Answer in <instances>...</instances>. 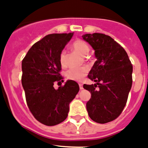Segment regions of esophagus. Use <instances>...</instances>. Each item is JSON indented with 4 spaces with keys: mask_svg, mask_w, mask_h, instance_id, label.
I'll list each match as a JSON object with an SVG mask.
<instances>
[{
    "mask_svg": "<svg viewBox=\"0 0 148 148\" xmlns=\"http://www.w3.org/2000/svg\"><path fill=\"white\" fill-rule=\"evenodd\" d=\"M79 88H80V90H82L83 89V84H79Z\"/></svg>",
    "mask_w": 148,
    "mask_h": 148,
    "instance_id": "1",
    "label": "esophagus"
}]
</instances>
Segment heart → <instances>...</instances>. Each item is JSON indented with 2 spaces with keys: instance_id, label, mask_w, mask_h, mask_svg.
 Listing matches in <instances>:
<instances>
[{
  "instance_id": "heart-1",
  "label": "heart",
  "mask_w": 148,
  "mask_h": 148,
  "mask_svg": "<svg viewBox=\"0 0 148 148\" xmlns=\"http://www.w3.org/2000/svg\"><path fill=\"white\" fill-rule=\"evenodd\" d=\"M73 49L77 51L78 53L82 55L85 56L89 52V47L85 41L81 39H77L73 42L72 44ZM60 62L62 66H64L66 62H65V54L64 52H61L60 55ZM88 72V69L86 67L81 68H71L68 70L66 72V77L69 79L74 81H82L84 77L86 76Z\"/></svg>"
}]
</instances>
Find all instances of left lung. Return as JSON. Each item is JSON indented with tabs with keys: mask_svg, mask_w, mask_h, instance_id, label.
<instances>
[{
	"mask_svg": "<svg viewBox=\"0 0 148 148\" xmlns=\"http://www.w3.org/2000/svg\"><path fill=\"white\" fill-rule=\"evenodd\" d=\"M82 37L94 49L96 58L88 75L96 84L83 86L91 94L86 109L91 120L106 123L117 119L125 106L133 66L123 47L108 35L86 34Z\"/></svg>",
	"mask_w": 148,
	"mask_h": 148,
	"instance_id": "1",
	"label": "left lung"
}]
</instances>
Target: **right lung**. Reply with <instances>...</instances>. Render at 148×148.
<instances>
[{"mask_svg":"<svg viewBox=\"0 0 148 148\" xmlns=\"http://www.w3.org/2000/svg\"><path fill=\"white\" fill-rule=\"evenodd\" d=\"M74 32L50 34L32 46L22 62V85L29 111L39 122L48 126L66 119L69 103L79 91V84L66 81L57 89L55 82H64L60 75V55Z\"/></svg>","mask_w":148,"mask_h":148,"instance_id":"add662e5","label":"right lung"}]
</instances>
